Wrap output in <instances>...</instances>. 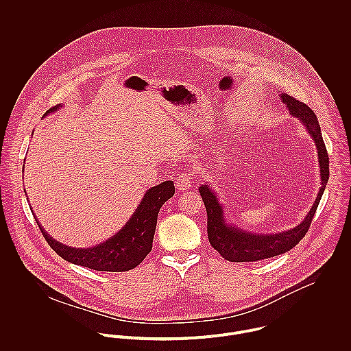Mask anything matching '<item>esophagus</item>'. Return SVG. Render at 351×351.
I'll return each mask as SVG.
<instances>
[{
	"instance_id": "obj_1",
	"label": "esophagus",
	"mask_w": 351,
	"mask_h": 351,
	"mask_svg": "<svg viewBox=\"0 0 351 351\" xmlns=\"http://www.w3.org/2000/svg\"><path fill=\"white\" fill-rule=\"evenodd\" d=\"M192 177H191V174H188V173H182L178 178H177V181H176V188H177V191H180V192H185V191H189L191 188H192Z\"/></svg>"
}]
</instances>
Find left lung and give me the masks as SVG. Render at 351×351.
I'll use <instances>...</instances> for the list:
<instances>
[{"label":"left lung","mask_w":351,"mask_h":351,"mask_svg":"<svg viewBox=\"0 0 351 351\" xmlns=\"http://www.w3.org/2000/svg\"><path fill=\"white\" fill-rule=\"evenodd\" d=\"M280 99L287 105L289 114L300 120L315 142L320 167L322 186L312 208L309 209V212L306 213V216L299 226L277 234H254L241 230L237 226L228 223L224 217L223 204H220L212 186H209L208 182L205 185H201L199 192L208 215L206 228L209 243L215 250L219 251V254L224 259L230 262H255L284 254L293 249L305 237L311 226L312 217L316 212V208L322 199V195L326 189V185L328 182V155L322 138V131L316 114L308 105L293 99L287 93H281Z\"/></svg>","instance_id":"left-lung-1"}]
</instances>
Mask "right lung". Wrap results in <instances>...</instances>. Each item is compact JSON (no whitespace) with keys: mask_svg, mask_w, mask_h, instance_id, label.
I'll use <instances>...</instances> for the list:
<instances>
[{"mask_svg":"<svg viewBox=\"0 0 351 351\" xmlns=\"http://www.w3.org/2000/svg\"><path fill=\"white\" fill-rule=\"evenodd\" d=\"M59 108L62 105L51 108L45 116L56 112ZM174 192L173 181H165L150 188L124 227L113 237L92 247L77 249L59 243L42 228L39 221L38 224L51 249L64 261L99 271H127L136 267L152 249L159 209L174 196Z\"/></svg>","mask_w":351,"mask_h":351,"instance_id":"right-lung-1","label":"right lung"}]
</instances>
